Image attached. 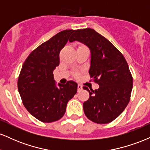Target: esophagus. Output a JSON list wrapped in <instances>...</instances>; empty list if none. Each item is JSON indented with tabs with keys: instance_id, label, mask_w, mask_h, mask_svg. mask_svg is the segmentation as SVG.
I'll return each mask as SVG.
<instances>
[{
	"instance_id": "obj_1",
	"label": "esophagus",
	"mask_w": 150,
	"mask_h": 150,
	"mask_svg": "<svg viewBox=\"0 0 150 150\" xmlns=\"http://www.w3.org/2000/svg\"><path fill=\"white\" fill-rule=\"evenodd\" d=\"M82 89V86L81 85H77V91H81Z\"/></svg>"
}]
</instances>
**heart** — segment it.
Here are the masks:
<instances>
[{
    "label": "heart",
    "mask_w": 150,
    "mask_h": 150,
    "mask_svg": "<svg viewBox=\"0 0 150 150\" xmlns=\"http://www.w3.org/2000/svg\"><path fill=\"white\" fill-rule=\"evenodd\" d=\"M74 75H75V76L76 77H78L79 75H80V74H79L78 73H77V72H76V73H74Z\"/></svg>",
    "instance_id": "obj_1"
}]
</instances>
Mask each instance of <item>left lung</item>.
Here are the masks:
<instances>
[{"label": "left lung", "instance_id": "8db88e82", "mask_svg": "<svg viewBox=\"0 0 150 150\" xmlns=\"http://www.w3.org/2000/svg\"><path fill=\"white\" fill-rule=\"evenodd\" d=\"M79 41L91 51V78L99 85L98 89L88 91L89 98L83 103L87 118L99 124L114 120L124 111L130 99L132 74L123 55L108 39L93 29L75 30L70 42Z\"/></svg>", "mask_w": 150, "mask_h": 150}]
</instances>
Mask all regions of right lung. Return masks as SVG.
Segmentation results:
<instances>
[{
	"instance_id": "obj_1",
	"label": "right lung",
	"mask_w": 150,
	"mask_h": 150,
	"mask_svg": "<svg viewBox=\"0 0 150 150\" xmlns=\"http://www.w3.org/2000/svg\"><path fill=\"white\" fill-rule=\"evenodd\" d=\"M75 30L60 32L32 51L22 67L18 88L26 109L43 123H52L65 114L77 85L68 81L56 87L53 72L60 63L59 53Z\"/></svg>"
}]
</instances>
